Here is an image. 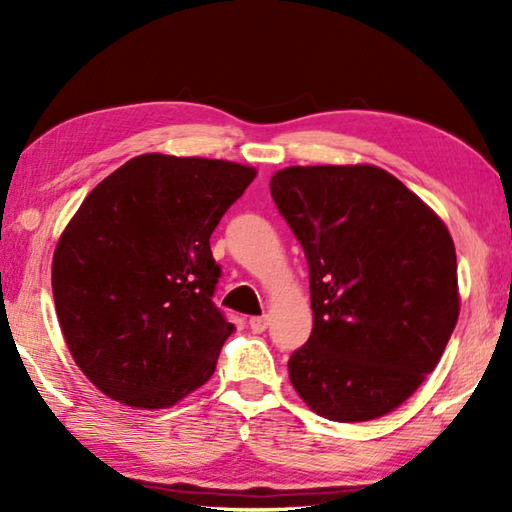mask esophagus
<instances>
[{
  "instance_id": "1",
  "label": "esophagus",
  "mask_w": 512,
  "mask_h": 512,
  "mask_svg": "<svg viewBox=\"0 0 512 512\" xmlns=\"http://www.w3.org/2000/svg\"><path fill=\"white\" fill-rule=\"evenodd\" d=\"M248 325H250V329H253L255 334H262L264 329L268 327V318L266 316H253L248 320Z\"/></svg>"
}]
</instances>
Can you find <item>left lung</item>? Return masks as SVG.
Returning <instances> with one entry per match:
<instances>
[{
  "instance_id": "1",
  "label": "left lung",
  "mask_w": 512,
  "mask_h": 512,
  "mask_svg": "<svg viewBox=\"0 0 512 512\" xmlns=\"http://www.w3.org/2000/svg\"><path fill=\"white\" fill-rule=\"evenodd\" d=\"M271 196L305 250L314 329L289 379L334 422L391 413L438 366L458 320L445 223L372 164L287 167Z\"/></svg>"
}]
</instances>
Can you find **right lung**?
Wrapping results in <instances>:
<instances>
[{
	"mask_svg": "<svg viewBox=\"0 0 512 512\" xmlns=\"http://www.w3.org/2000/svg\"><path fill=\"white\" fill-rule=\"evenodd\" d=\"M257 171L146 153L92 189L60 237L51 289L76 366L101 393L167 409L214 375L235 325L214 305L210 237Z\"/></svg>",
	"mask_w": 512,
	"mask_h": 512,
	"instance_id": "add662e5",
	"label": "right lung"
}]
</instances>
